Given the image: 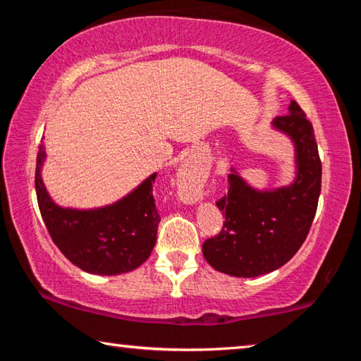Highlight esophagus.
<instances>
[{"instance_id": "obj_1", "label": "esophagus", "mask_w": 361, "mask_h": 361, "mask_svg": "<svg viewBox=\"0 0 361 361\" xmlns=\"http://www.w3.org/2000/svg\"><path fill=\"white\" fill-rule=\"evenodd\" d=\"M178 186H180L183 197L189 200V202H192V200L199 197L200 188L204 186V176L200 175L197 169L185 167L180 172Z\"/></svg>"}]
</instances>
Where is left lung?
<instances>
[{
	"mask_svg": "<svg viewBox=\"0 0 361 361\" xmlns=\"http://www.w3.org/2000/svg\"><path fill=\"white\" fill-rule=\"evenodd\" d=\"M290 111L274 119V127L296 146L298 176L277 191H255L237 173L228 176V194L216 200L224 221L202 253L219 272L258 277L288 262L307 237L322 191V161L314 127L295 100Z\"/></svg>",
	"mask_w": 361,
	"mask_h": 361,
	"instance_id": "left-lung-1",
	"label": "left lung"
}]
</instances>
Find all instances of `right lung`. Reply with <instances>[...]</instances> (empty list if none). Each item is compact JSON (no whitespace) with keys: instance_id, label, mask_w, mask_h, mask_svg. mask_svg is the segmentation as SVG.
<instances>
[{"instance_id":"right-lung-1","label":"right lung","mask_w":361,"mask_h":361,"mask_svg":"<svg viewBox=\"0 0 361 361\" xmlns=\"http://www.w3.org/2000/svg\"><path fill=\"white\" fill-rule=\"evenodd\" d=\"M42 148L35 173L36 197L49 235L73 264L99 276L133 271L149 258L161 221L152 195L157 173L119 202L97 210L60 209L41 180Z\"/></svg>"}]
</instances>
